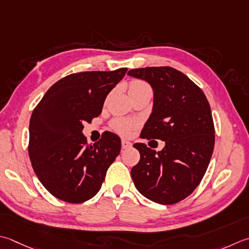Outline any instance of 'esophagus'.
<instances>
[{"label": "esophagus", "instance_id": "1", "mask_svg": "<svg viewBox=\"0 0 249 249\" xmlns=\"http://www.w3.org/2000/svg\"><path fill=\"white\" fill-rule=\"evenodd\" d=\"M131 147V142L127 140H122V149H128Z\"/></svg>", "mask_w": 249, "mask_h": 249}]
</instances>
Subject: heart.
Wrapping results in <instances>:
<instances>
[{"label": "heart", "instance_id": "obj_1", "mask_svg": "<svg viewBox=\"0 0 249 249\" xmlns=\"http://www.w3.org/2000/svg\"><path fill=\"white\" fill-rule=\"evenodd\" d=\"M141 89H150V87L147 83L140 80H134L129 83V92ZM136 122L125 119H116L112 122V127L121 135H128L129 131L134 128Z\"/></svg>", "mask_w": 249, "mask_h": 249}]
</instances>
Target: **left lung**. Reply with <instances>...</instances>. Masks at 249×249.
I'll list each match as a JSON object with an SVG mask.
<instances>
[{
  "label": "left lung",
  "instance_id": "left-lung-1",
  "mask_svg": "<svg viewBox=\"0 0 249 249\" xmlns=\"http://www.w3.org/2000/svg\"><path fill=\"white\" fill-rule=\"evenodd\" d=\"M127 74L153 89L152 113L141 137L165 141L160 151L134 144L140 160L131 168V178L152 202L176 204L196 190L211 162L215 145L211 107L202 89L174 68H140Z\"/></svg>",
  "mask_w": 249,
  "mask_h": 249
}]
</instances>
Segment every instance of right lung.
Segmentation results:
<instances>
[{
  "label": "right lung",
  "mask_w": 249,
  "mask_h": 249,
  "mask_svg": "<svg viewBox=\"0 0 249 249\" xmlns=\"http://www.w3.org/2000/svg\"><path fill=\"white\" fill-rule=\"evenodd\" d=\"M126 68L70 74L56 82L33 110L29 157L34 173L53 196L83 203L95 196L121 151L118 135L106 131L86 144L83 124L97 118Z\"/></svg>",
  "instance_id": "right-lung-1"
}]
</instances>
